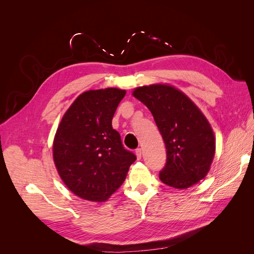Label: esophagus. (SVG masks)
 Wrapping results in <instances>:
<instances>
[{
    "label": "esophagus",
    "instance_id": "34e87169",
    "mask_svg": "<svg viewBox=\"0 0 254 254\" xmlns=\"http://www.w3.org/2000/svg\"><path fill=\"white\" fill-rule=\"evenodd\" d=\"M135 156H136L137 160H140L142 158V149L141 148H136L135 149Z\"/></svg>",
    "mask_w": 254,
    "mask_h": 254
}]
</instances>
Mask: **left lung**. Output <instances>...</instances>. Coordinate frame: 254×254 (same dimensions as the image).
Wrapping results in <instances>:
<instances>
[{"label":"left lung","mask_w":254,"mask_h":254,"mask_svg":"<svg viewBox=\"0 0 254 254\" xmlns=\"http://www.w3.org/2000/svg\"><path fill=\"white\" fill-rule=\"evenodd\" d=\"M132 94L150 110L165 143L167 158L160 180L183 190L203 179L215 155V136L198 107L168 84L139 87Z\"/></svg>","instance_id":"1"}]
</instances>
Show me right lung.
<instances>
[{
  "instance_id": "right-lung-1",
  "label": "right lung",
  "mask_w": 254,
  "mask_h": 254,
  "mask_svg": "<svg viewBox=\"0 0 254 254\" xmlns=\"http://www.w3.org/2000/svg\"><path fill=\"white\" fill-rule=\"evenodd\" d=\"M125 94V90L117 88L83 92L58 126L54 162L67 189L86 200H107L136 160L112 128L113 115Z\"/></svg>"
}]
</instances>
